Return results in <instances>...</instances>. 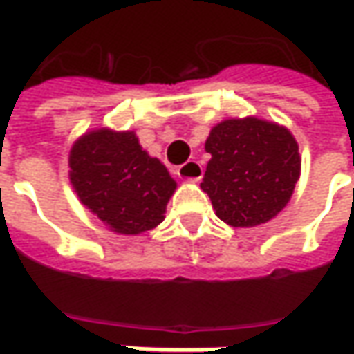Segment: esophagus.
I'll return each mask as SVG.
<instances>
[{
	"label": "esophagus",
	"mask_w": 354,
	"mask_h": 354,
	"mask_svg": "<svg viewBox=\"0 0 354 354\" xmlns=\"http://www.w3.org/2000/svg\"><path fill=\"white\" fill-rule=\"evenodd\" d=\"M175 173H177V177L183 179V181L197 183V181H201V177H203V165H201L198 161H187L181 167H177Z\"/></svg>",
	"instance_id": "obj_1"
}]
</instances>
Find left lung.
<instances>
[{
    "instance_id": "left-lung-1",
    "label": "left lung",
    "mask_w": 354,
    "mask_h": 354,
    "mask_svg": "<svg viewBox=\"0 0 354 354\" xmlns=\"http://www.w3.org/2000/svg\"><path fill=\"white\" fill-rule=\"evenodd\" d=\"M205 149L212 157L201 187L221 221L262 225L288 205L301 169L288 129L258 118L226 120L211 129Z\"/></svg>"
}]
</instances>
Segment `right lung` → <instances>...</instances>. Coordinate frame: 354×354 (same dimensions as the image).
<instances>
[{
	"mask_svg": "<svg viewBox=\"0 0 354 354\" xmlns=\"http://www.w3.org/2000/svg\"><path fill=\"white\" fill-rule=\"evenodd\" d=\"M71 183L82 205L120 234H140L163 221L175 181L136 133L90 131L71 151Z\"/></svg>",
	"mask_w": 354,
	"mask_h": 354,
	"instance_id": "add662e5",
	"label": "right lung"
}]
</instances>
